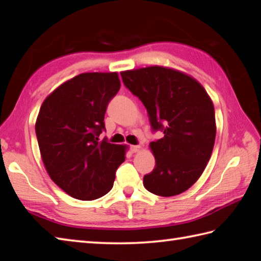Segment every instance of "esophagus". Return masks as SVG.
I'll list each match as a JSON object with an SVG mask.
<instances>
[{
  "mask_svg": "<svg viewBox=\"0 0 261 261\" xmlns=\"http://www.w3.org/2000/svg\"><path fill=\"white\" fill-rule=\"evenodd\" d=\"M130 150H132V153H138L142 150V146L141 145H132Z\"/></svg>",
  "mask_w": 261,
  "mask_h": 261,
  "instance_id": "esophagus-1",
  "label": "esophagus"
}]
</instances>
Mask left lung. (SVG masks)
<instances>
[{
    "label": "left lung",
    "instance_id": "8db88e82",
    "mask_svg": "<svg viewBox=\"0 0 261 261\" xmlns=\"http://www.w3.org/2000/svg\"><path fill=\"white\" fill-rule=\"evenodd\" d=\"M124 85L147 109L150 126L164 136L149 143L153 172L143 184L150 193L173 196L198 181L216 141V115L198 80L175 69L152 66L121 71Z\"/></svg>",
    "mask_w": 261,
    "mask_h": 261
}]
</instances>
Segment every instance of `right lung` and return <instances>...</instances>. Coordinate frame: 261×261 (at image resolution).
<instances>
[{"mask_svg":"<svg viewBox=\"0 0 261 261\" xmlns=\"http://www.w3.org/2000/svg\"><path fill=\"white\" fill-rule=\"evenodd\" d=\"M117 72H85L45 98L36 121L40 154L58 187L74 199L90 201L112 190L127 145L99 141L108 102L117 94Z\"/></svg>","mask_w":261,"mask_h":261,"instance_id":"right-lung-1","label":"right lung"}]
</instances>
